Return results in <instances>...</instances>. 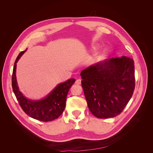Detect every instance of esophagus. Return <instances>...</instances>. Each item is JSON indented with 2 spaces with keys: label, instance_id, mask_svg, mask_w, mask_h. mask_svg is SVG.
<instances>
[{
  "label": "esophagus",
  "instance_id": "obj_1",
  "mask_svg": "<svg viewBox=\"0 0 153 153\" xmlns=\"http://www.w3.org/2000/svg\"><path fill=\"white\" fill-rule=\"evenodd\" d=\"M75 83L77 84H81V79H77Z\"/></svg>",
  "mask_w": 153,
  "mask_h": 153
}]
</instances>
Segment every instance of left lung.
I'll return each mask as SVG.
<instances>
[{
  "label": "left lung",
  "mask_w": 153,
  "mask_h": 153,
  "mask_svg": "<svg viewBox=\"0 0 153 153\" xmlns=\"http://www.w3.org/2000/svg\"><path fill=\"white\" fill-rule=\"evenodd\" d=\"M81 76L88 107L99 118L120 115L134 90V61L126 56L98 62L84 69Z\"/></svg>",
  "instance_id": "obj_1"
}]
</instances>
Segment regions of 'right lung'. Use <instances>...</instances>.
Wrapping results in <instances>:
<instances>
[{
    "label": "right lung",
    "mask_w": 153,
    "mask_h": 153,
    "mask_svg": "<svg viewBox=\"0 0 153 153\" xmlns=\"http://www.w3.org/2000/svg\"><path fill=\"white\" fill-rule=\"evenodd\" d=\"M26 50L20 53L16 59L12 76L13 91L19 103L26 114L42 122H50L58 118L66 107V97L69 90L75 82V79H71L59 84L47 97L41 100L33 101L25 98L20 92L16 80V63Z\"/></svg>",
    "instance_id": "1"
}]
</instances>
